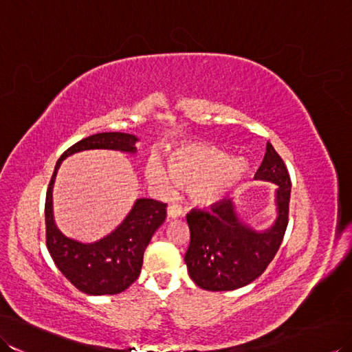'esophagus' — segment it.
Here are the masks:
<instances>
[{
	"instance_id": "esophagus-1",
	"label": "esophagus",
	"mask_w": 352,
	"mask_h": 352,
	"mask_svg": "<svg viewBox=\"0 0 352 352\" xmlns=\"http://www.w3.org/2000/svg\"><path fill=\"white\" fill-rule=\"evenodd\" d=\"M181 215H182V210H181V208H179V206L170 204L168 208H167V217H168V218L175 219V218H179Z\"/></svg>"
}]
</instances>
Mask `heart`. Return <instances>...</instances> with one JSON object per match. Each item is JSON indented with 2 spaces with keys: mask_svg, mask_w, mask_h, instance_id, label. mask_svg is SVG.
Returning <instances> with one entry per match:
<instances>
[{
  "mask_svg": "<svg viewBox=\"0 0 352 352\" xmlns=\"http://www.w3.org/2000/svg\"><path fill=\"white\" fill-rule=\"evenodd\" d=\"M248 171L242 160H230L222 151L188 144L173 152L168 167L158 158L148 166L149 181L162 191H173L176 182L190 186L192 200L203 206L221 201L242 181Z\"/></svg>",
  "mask_w": 352,
  "mask_h": 352,
  "instance_id": "heart-1",
  "label": "heart"
}]
</instances>
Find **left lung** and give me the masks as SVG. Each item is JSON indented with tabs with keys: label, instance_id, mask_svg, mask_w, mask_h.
<instances>
[{
	"label": "left lung",
	"instance_id": "left-lung-1",
	"mask_svg": "<svg viewBox=\"0 0 352 352\" xmlns=\"http://www.w3.org/2000/svg\"><path fill=\"white\" fill-rule=\"evenodd\" d=\"M256 179L275 182L278 219L270 230L255 233L234 213L233 201L221 200L210 209H194L186 215L190 246L185 254L191 279L208 291H231L261 276L275 258L288 226L291 179L285 162L270 143Z\"/></svg>",
	"mask_w": 352,
	"mask_h": 352
}]
</instances>
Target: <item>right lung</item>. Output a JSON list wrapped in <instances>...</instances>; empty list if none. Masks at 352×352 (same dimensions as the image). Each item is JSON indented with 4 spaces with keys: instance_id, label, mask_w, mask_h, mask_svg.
Listing matches in <instances>:
<instances>
[{
    "instance_id": "obj_1",
    "label": "right lung",
    "mask_w": 352,
    "mask_h": 352,
    "mask_svg": "<svg viewBox=\"0 0 352 352\" xmlns=\"http://www.w3.org/2000/svg\"><path fill=\"white\" fill-rule=\"evenodd\" d=\"M137 137L125 133H98L74 143L56 161L46 192V246L56 267L85 294L102 296L122 293L139 278L143 254L157 228L166 219V206L153 199H139L128 217L113 233L85 245L59 231L52 215V186L56 170L72 153L87 149H116L135 152Z\"/></svg>"
}]
</instances>
